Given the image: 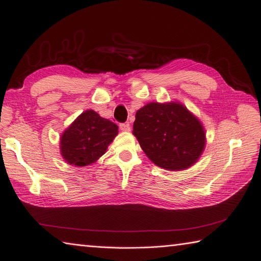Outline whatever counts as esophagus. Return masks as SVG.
Segmentation results:
<instances>
[{
    "mask_svg": "<svg viewBox=\"0 0 261 261\" xmlns=\"http://www.w3.org/2000/svg\"><path fill=\"white\" fill-rule=\"evenodd\" d=\"M120 128L123 132H129L130 130V126L129 123H121L120 124Z\"/></svg>",
    "mask_w": 261,
    "mask_h": 261,
    "instance_id": "obj_1",
    "label": "esophagus"
}]
</instances>
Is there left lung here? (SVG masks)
<instances>
[{"instance_id": "1", "label": "left lung", "mask_w": 261, "mask_h": 261, "mask_svg": "<svg viewBox=\"0 0 261 261\" xmlns=\"http://www.w3.org/2000/svg\"><path fill=\"white\" fill-rule=\"evenodd\" d=\"M133 134L158 167L185 170L198 160L204 148L200 122L179 103H149L138 110Z\"/></svg>"}]
</instances>
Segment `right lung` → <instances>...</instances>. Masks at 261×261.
<instances>
[{
    "label": "right lung",
    "mask_w": 261,
    "mask_h": 261,
    "mask_svg": "<svg viewBox=\"0 0 261 261\" xmlns=\"http://www.w3.org/2000/svg\"><path fill=\"white\" fill-rule=\"evenodd\" d=\"M118 133V126L88 110L78 116L61 137L64 159L77 167L97 161Z\"/></svg>",
    "instance_id": "add662e5"
}]
</instances>
